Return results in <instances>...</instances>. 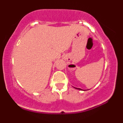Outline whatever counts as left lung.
<instances>
[{
  "mask_svg": "<svg viewBox=\"0 0 123 123\" xmlns=\"http://www.w3.org/2000/svg\"><path fill=\"white\" fill-rule=\"evenodd\" d=\"M74 88H76V89H77V90H81V91H85V90H82V89H81V88H76V87H74Z\"/></svg>",
  "mask_w": 123,
  "mask_h": 123,
  "instance_id": "obj_1",
  "label": "left lung"
}]
</instances>
